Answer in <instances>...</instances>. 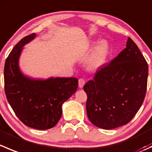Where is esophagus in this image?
Masks as SVG:
<instances>
[{"mask_svg": "<svg viewBox=\"0 0 152 152\" xmlns=\"http://www.w3.org/2000/svg\"><path fill=\"white\" fill-rule=\"evenodd\" d=\"M85 84V80L84 79H79V87L80 88H82Z\"/></svg>", "mask_w": 152, "mask_h": 152, "instance_id": "34e87169", "label": "esophagus"}]
</instances>
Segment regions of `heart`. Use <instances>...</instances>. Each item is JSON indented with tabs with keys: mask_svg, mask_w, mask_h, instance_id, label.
<instances>
[{
	"mask_svg": "<svg viewBox=\"0 0 152 152\" xmlns=\"http://www.w3.org/2000/svg\"><path fill=\"white\" fill-rule=\"evenodd\" d=\"M108 55V47L105 43H100L95 50L93 56L90 61V65L93 67H99L103 65L107 60Z\"/></svg>",
	"mask_w": 152,
	"mask_h": 152,
	"instance_id": "obj_1",
	"label": "heart"
}]
</instances>
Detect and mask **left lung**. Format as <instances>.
<instances>
[{"label": "left lung", "mask_w": 152, "mask_h": 152, "mask_svg": "<svg viewBox=\"0 0 152 152\" xmlns=\"http://www.w3.org/2000/svg\"><path fill=\"white\" fill-rule=\"evenodd\" d=\"M148 73L145 58L129 37L126 48L84 86L90 121L104 129L128 124L145 99Z\"/></svg>", "instance_id": "1"}]
</instances>
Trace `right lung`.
Instances as JSON below:
<instances>
[{
	"label": "right lung",
	"instance_id": "1",
	"mask_svg": "<svg viewBox=\"0 0 152 152\" xmlns=\"http://www.w3.org/2000/svg\"><path fill=\"white\" fill-rule=\"evenodd\" d=\"M36 37L31 34L23 38L7 57L4 66L7 99L17 117L26 126L39 130L54 126L62 113V104L78 88L76 78L32 79L19 67L23 46Z\"/></svg>",
	"mask_w": 152,
	"mask_h": 152
}]
</instances>
